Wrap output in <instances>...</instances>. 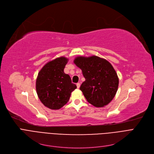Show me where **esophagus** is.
<instances>
[{"mask_svg":"<svg viewBox=\"0 0 154 154\" xmlns=\"http://www.w3.org/2000/svg\"><path fill=\"white\" fill-rule=\"evenodd\" d=\"M76 85H77V88H79L80 87V83H77V84H76Z\"/></svg>","mask_w":154,"mask_h":154,"instance_id":"34e87169","label":"esophagus"}]
</instances>
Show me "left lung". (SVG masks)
<instances>
[{
    "label": "left lung",
    "instance_id": "8db88e82",
    "mask_svg": "<svg viewBox=\"0 0 154 154\" xmlns=\"http://www.w3.org/2000/svg\"><path fill=\"white\" fill-rule=\"evenodd\" d=\"M74 62L85 79L80 89L87 100L96 107L107 106L114 99L119 86V78L111 63L95 55L79 56Z\"/></svg>",
    "mask_w": 154,
    "mask_h": 154
}]
</instances>
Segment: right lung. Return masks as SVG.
Masks as SVG:
<instances>
[{"label": "right lung", "mask_w": 154, "mask_h": 154, "mask_svg": "<svg viewBox=\"0 0 154 154\" xmlns=\"http://www.w3.org/2000/svg\"><path fill=\"white\" fill-rule=\"evenodd\" d=\"M68 59L60 57L48 62L40 70L36 80V91L40 100L48 108L58 110L69 101L71 92L77 88L63 70Z\"/></svg>", "instance_id": "obj_1"}]
</instances>
